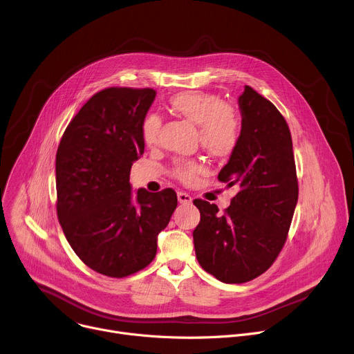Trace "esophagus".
Masks as SVG:
<instances>
[{
    "mask_svg": "<svg viewBox=\"0 0 354 354\" xmlns=\"http://www.w3.org/2000/svg\"><path fill=\"white\" fill-rule=\"evenodd\" d=\"M178 200H179V203H182V205H190L193 198H192L190 194H187L185 192H179L178 193Z\"/></svg>",
    "mask_w": 354,
    "mask_h": 354,
    "instance_id": "obj_1",
    "label": "esophagus"
}]
</instances>
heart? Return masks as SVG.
Returning <instances> with one entry per match:
<instances>
[{
	"label": "heart",
	"instance_id": "obj_1",
	"mask_svg": "<svg viewBox=\"0 0 354 354\" xmlns=\"http://www.w3.org/2000/svg\"><path fill=\"white\" fill-rule=\"evenodd\" d=\"M169 108L180 118L198 126L200 144L214 157H230L241 138V120L235 109L221 102L217 95L203 91H183L171 96ZM161 120L157 115H148L141 123V137L147 145H154ZM207 167L200 160H179L172 174L185 185H193Z\"/></svg>",
	"mask_w": 354,
	"mask_h": 354
}]
</instances>
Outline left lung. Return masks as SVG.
I'll use <instances>...</instances> for the list:
<instances>
[{"mask_svg": "<svg viewBox=\"0 0 354 354\" xmlns=\"http://www.w3.org/2000/svg\"><path fill=\"white\" fill-rule=\"evenodd\" d=\"M241 138L218 180L236 185L224 214L196 198L200 223L193 231L196 258L223 283H246L265 273L287 239L298 200L292 141L277 108L245 85L238 97Z\"/></svg>", "mask_w": 354, "mask_h": 354, "instance_id": "obj_1", "label": "left lung"}]
</instances>
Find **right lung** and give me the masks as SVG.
Returning a JSON list of instances; mask_svg holds the SVG:
<instances>
[{
	"label": "right lung",
	"mask_w": 354,
	"mask_h": 354,
	"mask_svg": "<svg viewBox=\"0 0 354 354\" xmlns=\"http://www.w3.org/2000/svg\"><path fill=\"white\" fill-rule=\"evenodd\" d=\"M157 92L106 88L67 126L56 154L57 217L77 257L92 270L126 277L148 266L158 234L178 206L175 190L131 192L144 153L141 123Z\"/></svg>",
	"instance_id": "obj_1"
}]
</instances>
